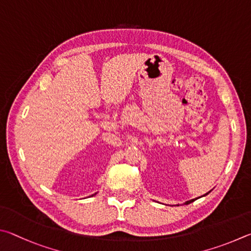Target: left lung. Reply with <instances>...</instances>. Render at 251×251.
Here are the masks:
<instances>
[{"label":"left lung","instance_id":"8db88e82","mask_svg":"<svg viewBox=\"0 0 251 251\" xmlns=\"http://www.w3.org/2000/svg\"><path fill=\"white\" fill-rule=\"evenodd\" d=\"M208 193H209V192H208ZM208 193H206V194H205V195H207V194H208ZM195 200H196V199H195ZM195 200H191V201H187L185 204H186V205H187V204H191V203H192V201H194Z\"/></svg>","mask_w":251,"mask_h":251}]
</instances>
